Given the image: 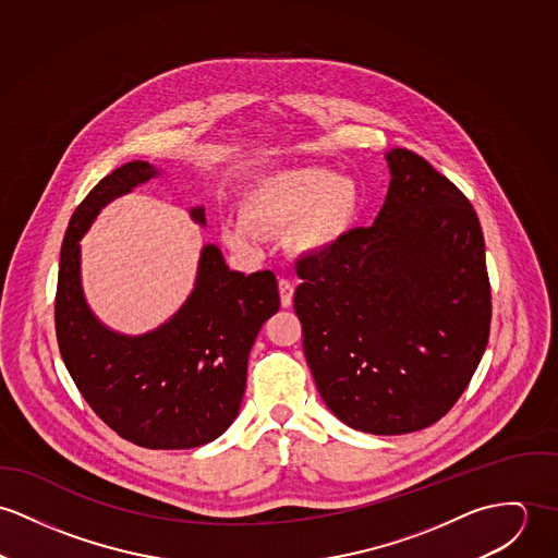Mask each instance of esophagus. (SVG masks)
I'll use <instances>...</instances> for the list:
<instances>
[{"instance_id":"1","label":"esophagus","mask_w":558,"mask_h":558,"mask_svg":"<svg viewBox=\"0 0 558 558\" xmlns=\"http://www.w3.org/2000/svg\"><path fill=\"white\" fill-rule=\"evenodd\" d=\"M278 291H280V304L282 308H289L293 304V293H295V284L289 278H280L278 280Z\"/></svg>"}]
</instances>
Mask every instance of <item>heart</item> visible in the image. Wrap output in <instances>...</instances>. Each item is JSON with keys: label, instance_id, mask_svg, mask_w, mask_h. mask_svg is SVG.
<instances>
[{"label": "heart", "instance_id": "b5f03b06", "mask_svg": "<svg viewBox=\"0 0 558 558\" xmlns=\"http://www.w3.org/2000/svg\"><path fill=\"white\" fill-rule=\"evenodd\" d=\"M360 209L362 190L353 178L320 167L278 171L250 192L244 218L222 222V240L235 252H254L258 233L293 229L298 248L320 254L349 235Z\"/></svg>", "mask_w": 558, "mask_h": 558}]
</instances>
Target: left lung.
Here are the masks:
<instances>
[{"instance_id": "left-lung-1", "label": "left lung", "mask_w": 558, "mask_h": 558, "mask_svg": "<svg viewBox=\"0 0 558 558\" xmlns=\"http://www.w3.org/2000/svg\"><path fill=\"white\" fill-rule=\"evenodd\" d=\"M372 227L295 263L304 353L329 411L368 434L438 422L477 371L490 336L480 218L422 156L387 151Z\"/></svg>"}]
</instances>
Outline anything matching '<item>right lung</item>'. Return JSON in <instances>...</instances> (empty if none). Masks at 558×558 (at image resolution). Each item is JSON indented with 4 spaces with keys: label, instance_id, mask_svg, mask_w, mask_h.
Here are the masks:
<instances>
[{
    "label": "right lung",
    "instance_id": "right-lung-1",
    "mask_svg": "<svg viewBox=\"0 0 558 558\" xmlns=\"http://www.w3.org/2000/svg\"><path fill=\"white\" fill-rule=\"evenodd\" d=\"M158 175L149 162H128L74 209L60 254L56 331L74 385L111 430L147 449H190L238 417L250 349L280 295L274 271H233L207 244L192 293L167 323L141 336L102 325L83 295L78 242L107 203ZM190 216L205 225L203 207Z\"/></svg>",
    "mask_w": 558,
    "mask_h": 558
}]
</instances>
